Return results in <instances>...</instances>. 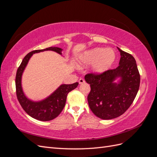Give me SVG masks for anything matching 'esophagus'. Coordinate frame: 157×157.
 <instances>
[{"mask_svg":"<svg viewBox=\"0 0 157 157\" xmlns=\"http://www.w3.org/2000/svg\"><path fill=\"white\" fill-rule=\"evenodd\" d=\"M84 82H85V80H84L83 78H80V79L78 80V83H79L80 84H83V83H84Z\"/></svg>","mask_w":157,"mask_h":157,"instance_id":"esophagus-1","label":"esophagus"}]
</instances>
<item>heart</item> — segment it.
Masks as SVG:
<instances>
[{"label":"heart","instance_id":"1","mask_svg":"<svg viewBox=\"0 0 157 157\" xmlns=\"http://www.w3.org/2000/svg\"><path fill=\"white\" fill-rule=\"evenodd\" d=\"M117 55L112 48H94L84 52L77 59V65L80 68L92 65V73L100 75L110 70L116 63Z\"/></svg>","mask_w":157,"mask_h":157}]
</instances>
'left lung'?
<instances>
[{
  "mask_svg": "<svg viewBox=\"0 0 157 157\" xmlns=\"http://www.w3.org/2000/svg\"><path fill=\"white\" fill-rule=\"evenodd\" d=\"M118 49L121 56L118 67L100 75L88 74L84 77L91 88L89 107L103 120L122 115L132 105L140 88V75L134 58Z\"/></svg>",
  "mask_w": 157,
  "mask_h": 157,
  "instance_id": "left-lung-1",
  "label": "left lung"
}]
</instances>
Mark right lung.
Listing matches in <instances>:
<instances>
[{
  "instance_id": "1",
  "label": "right lung",
  "mask_w": 157,
  "mask_h": 157,
  "mask_svg": "<svg viewBox=\"0 0 157 157\" xmlns=\"http://www.w3.org/2000/svg\"><path fill=\"white\" fill-rule=\"evenodd\" d=\"M49 50L61 55L63 49L58 47H49L46 49L36 50L29 52L25 56L18 67L16 77V94L20 105L29 116L41 121H51L58 117L65 107L68 93L77 88L78 85V82L71 84H61L50 96L40 101H33L26 96L23 90L21 80L23 73L28 62L34 54Z\"/></svg>"
}]
</instances>
